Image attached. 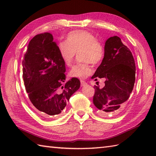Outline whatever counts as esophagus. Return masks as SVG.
<instances>
[{
	"label": "esophagus",
	"mask_w": 156,
	"mask_h": 156,
	"mask_svg": "<svg viewBox=\"0 0 156 156\" xmlns=\"http://www.w3.org/2000/svg\"><path fill=\"white\" fill-rule=\"evenodd\" d=\"M80 82H81V86H82V87H84V86H86V85L87 84V82H86L85 81H83V80H81Z\"/></svg>",
	"instance_id": "1"
}]
</instances>
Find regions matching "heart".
I'll use <instances>...</instances> for the list:
<instances>
[{
	"label": "heart",
	"mask_w": 156,
	"mask_h": 156,
	"mask_svg": "<svg viewBox=\"0 0 156 156\" xmlns=\"http://www.w3.org/2000/svg\"><path fill=\"white\" fill-rule=\"evenodd\" d=\"M58 49L62 60L67 66L72 65L76 53L81 51L80 58L84 62L74 65L69 72L70 77L80 79H84L92 73L90 62L93 64H98L103 59L105 54L103 46L97 41L95 36L82 30L69 33L66 41L59 43Z\"/></svg>",
	"instance_id": "1"
}]
</instances>
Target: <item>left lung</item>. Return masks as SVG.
I'll list each match as a JSON object with an SVG mask.
<instances>
[{
  "instance_id": "8db88e82",
  "label": "left lung",
  "mask_w": 156,
  "mask_h": 156,
  "mask_svg": "<svg viewBox=\"0 0 156 156\" xmlns=\"http://www.w3.org/2000/svg\"><path fill=\"white\" fill-rule=\"evenodd\" d=\"M135 71L130 49L117 36L109 37L105 44L104 58L91 78L105 80L103 88L94 87V105L102 113L115 114L121 110L133 90Z\"/></svg>"
}]
</instances>
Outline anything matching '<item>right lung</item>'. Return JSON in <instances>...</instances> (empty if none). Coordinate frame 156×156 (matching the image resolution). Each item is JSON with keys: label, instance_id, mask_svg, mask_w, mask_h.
<instances>
[{"label": "right lung", "instance_id": "obj_1", "mask_svg": "<svg viewBox=\"0 0 156 156\" xmlns=\"http://www.w3.org/2000/svg\"><path fill=\"white\" fill-rule=\"evenodd\" d=\"M53 39L49 33L35 35L23 60V77L29 100L45 119L60 114L80 87L76 78L64 83L65 64Z\"/></svg>", "mask_w": 156, "mask_h": 156}]
</instances>
